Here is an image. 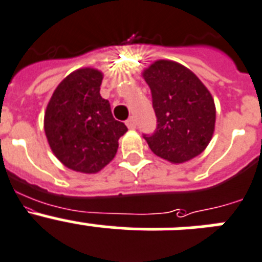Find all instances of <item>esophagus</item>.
Returning <instances> with one entry per match:
<instances>
[{
	"label": "esophagus",
	"mask_w": 262,
	"mask_h": 262,
	"mask_svg": "<svg viewBox=\"0 0 262 262\" xmlns=\"http://www.w3.org/2000/svg\"><path fill=\"white\" fill-rule=\"evenodd\" d=\"M125 124L129 129H136V120H134V117H130V119L126 120Z\"/></svg>",
	"instance_id": "obj_1"
}]
</instances>
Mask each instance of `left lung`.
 I'll list each match as a JSON object with an SVG mask.
<instances>
[{
  "mask_svg": "<svg viewBox=\"0 0 262 262\" xmlns=\"http://www.w3.org/2000/svg\"><path fill=\"white\" fill-rule=\"evenodd\" d=\"M158 128L145 136L148 147L172 164H182L207 148L214 133L216 106L211 92L185 66L168 59L145 68Z\"/></svg>",
  "mask_w": 262,
  "mask_h": 262,
  "instance_id": "1",
  "label": "left lung"
}]
</instances>
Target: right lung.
<instances>
[{
	"label": "right lung",
	"mask_w": 262,
	"mask_h": 262,
	"mask_svg": "<svg viewBox=\"0 0 262 262\" xmlns=\"http://www.w3.org/2000/svg\"><path fill=\"white\" fill-rule=\"evenodd\" d=\"M103 73L92 67L71 72L46 106L43 129L49 146L68 169L94 174L115 158L119 138L128 132L114 119L101 97Z\"/></svg>",
	"instance_id": "obj_1"
}]
</instances>
